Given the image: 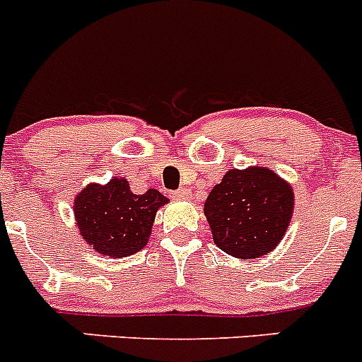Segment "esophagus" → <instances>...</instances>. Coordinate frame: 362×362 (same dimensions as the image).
<instances>
[{
    "label": "esophagus",
    "mask_w": 362,
    "mask_h": 362,
    "mask_svg": "<svg viewBox=\"0 0 362 362\" xmlns=\"http://www.w3.org/2000/svg\"><path fill=\"white\" fill-rule=\"evenodd\" d=\"M188 195H190V190H188V188H181V190L174 192V194H172V197H174V199H188Z\"/></svg>",
    "instance_id": "34e87169"
}]
</instances>
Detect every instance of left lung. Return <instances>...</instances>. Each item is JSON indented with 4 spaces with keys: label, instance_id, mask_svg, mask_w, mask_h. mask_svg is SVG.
<instances>
[{
    "label": "left lung",
    "instance_id": "left-lung-1",
    "mask_svg": "<svg viewBox=\"0 0 362 362\" xmlns=\"http://www.w3.org/2000/svg\"><path fill=\"white\" fill-rule=\"evenodd\" d=\"M291 185L267 167L230 168L204 202L213 242L238 259L267 256L293 216Z\"/></svg>",
    "mask_w": 362,
    "mask_h": 362
}]
</instances>
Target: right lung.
Wrapping results in <instances>:
<instances>
[{"mask_svg": "<svg viewBox=\"0 0 362 362\" xmlns=\"http://www.w3.org/2000/svg\"><path fill=\"white\" fill-rule=\"evenodd\" d=\"M168 199L149 188L133 194L127 179L112 177L106 185L88 183L74 197V218L80 236L101 256L127 257L149 242L154 216Z\"/></svg>", "mask_w": 362, "mask_h": 362, "instance_id": "right-lung-1", "label": "right lung"}]
</instances>
